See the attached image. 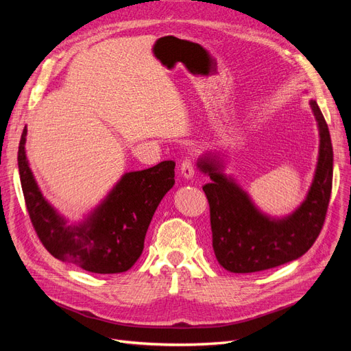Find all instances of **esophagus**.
I'll list each match as a JSON object with an SVG mask.
<instances>
[{
	"instance_id": "1",
	"label": "esophagus",
	"mask_w": 351,
	"mask_h": 351,
	"mask_svg": "<svg viewBox=\"0 0 351 351\" xmlns=\"http://www.w3.org/2000/svg\"><path fill=\"white\" fill-rule=\"evenodd\" d=\"M180 173H182V176L187 180L193 178L195 176V165H193V159L190 158H186L184 161L182 162V165H180Z\"/></svg>"
}]
</instances>
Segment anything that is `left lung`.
<instances>
[{"label": "left lung", "instance_id": "8db88e82", "mask_svg": "<svg viewBox=\"0 0 351 351\" xmlns=\"http://www.w3.org/2000/svg\"><path fill=\"white\" fill-rule=\"evenodd\" d=\"M311 108L319 130V155L309 192L300 206L281 218L267 215L232 177L224 174L218 154L199 158L209 176L204 186L209 202L212 247L222 268L234 274L259 272L299 259L322 230L332 189V143L316 101Z\"/></svg>", "mask_w": 351, "mask_h": 351}]
</instances>
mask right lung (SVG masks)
I'll return each instance as SVG.
<instances>
[{
    "label": "right lung",
    "mask_w": 351,
    "mask_h": 351,
    "mask_svg": "<svg viewBox=\"0 0 351 351\" xmlns=\"http://www.w3.org/2000/svg\"><path fill=\"white\" fill-rule=\"evenodd\" d=\"M26 134L19 145V174L26 208L39 240L52 256L95 274L130 269L143 252L147 227L162 197L176 183L174 161L121 176L83 221L67 224L42 195L26 156Z\"/></svg>",
    "instance_id": "obj_1"
}]
</instances>
